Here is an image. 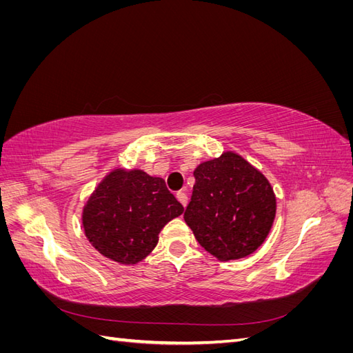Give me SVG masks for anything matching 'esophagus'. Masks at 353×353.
I'll return each mask as SVG.
<instances>
[{
    "mask_svg": "<svg viewBox=\"0 0 353 353\" xmlns=\"http://www.w3.org/2000/svg\"><path fill=\"white\" fill-rule=\"evenodd\" d=\"M176 199H178V201H179L181 205H183L184 208L187 206V203H188V197H187V194L184 193V191H178V193H176Z\"/></svg>",
    "mask_w": 353,
    "mask_h": 353,
    "instance_id": "obj_1",
    "label": "esophagus"
}]
</instances>
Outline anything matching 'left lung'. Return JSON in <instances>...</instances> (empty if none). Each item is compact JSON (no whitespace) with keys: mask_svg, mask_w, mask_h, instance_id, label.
<instances>
[{"mask_svg":"<svg viewBox=\"0 0 353 353\" xmlns=\"http://www.w3.org/2000/svg\"><path fill=\"white\" fill-rule=\"evenodd\" d=\"M187 225L206 252L219 261L245 258L261 248L275 219L270 181L240 154L225 152L194 170Z\"/></svg>","mask_w":353,"mask_h":353,"instance_id":"8db88e82","label":"left lung"}]
</instances>
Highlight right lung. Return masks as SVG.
<instances>
[{
  "label": "right lung",
  "instance_id": "obj_1",
  "mask_svg": "<svg viewBox=\"0 0 353 353\" xmlns=\"http://www.w3.org/2000/svg\"><path fill=\"white\" fill-rule=\"evenodd\" d=\"M184 212L165 181L141 169H113L82 212L85 236L105 258L135 265L152 253L159 232Z\"/></svg>",
  "mask_w": 353,
  "mask_h": 353
}]
</instances>
